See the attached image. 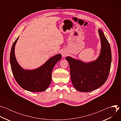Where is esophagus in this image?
<instances>
[{
  "instance_id": "34e87169",
  "label": "esophagus",
  "mask_w": 121,
  "mask_h": 121,
  "mask_svg": "<svg viewBox=\"0 0 121 121\" xmlns=\"http://www.w3.org/2000/svg\"><path fill=\"white\" fill-rule=\"evenodd\" d=\"M61 55H62L63 57H65L67 55V52L65 50H62V51H61Z\"/></svg>"
}]
</instances>
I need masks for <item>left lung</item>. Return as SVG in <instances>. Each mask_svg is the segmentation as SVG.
I'll list each match as a JSON object with an SVG mask.
<instances>
[{
    "instance_id": "1",
    "label": "left lung",
    "mask_w": 121,
    "mask_h": 121,
    "mask_svg": "<svg viewBox=\"0 0 121 121\" xmlns=\"http://www.w3.org/2000/svg\"><path fill=\"white\" fill-rule=\"evenodd\" d=\"M101 49L96 60L85 62L70 56L65 57L70 66L71 79L76 90L90 92L105 83L109 74L112 53L110 44L101 29H98Z\"/></svg>"
}]
</instances>
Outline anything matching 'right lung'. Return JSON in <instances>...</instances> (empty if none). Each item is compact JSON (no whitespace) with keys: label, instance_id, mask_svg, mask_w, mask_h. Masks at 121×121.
<instances>
[{"label":"right lung","instance_id":"obj_1","mask_svg":"<svg viewBox=\"0 0 121 121\" xmlns=\"http://www.w3.org/2000/svg\"><path fill=\"white\" fill-rule=\"evenodd\" d=\"M19 36L14 42L10 54V63L14 77L24 90L31 92L45 91L52 80V72L56 64L61 59L60 54L49 58L34 69H24L18 63L15 55V47Z\"/></svg>","mask_w":121,"mask_h":121}]
</instances>
